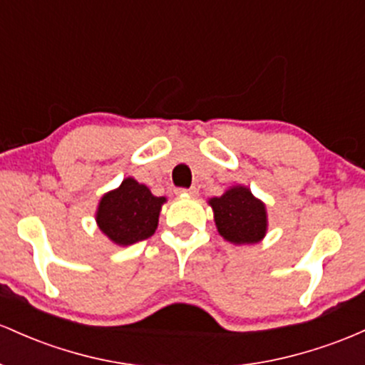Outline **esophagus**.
<instances>
[{
	"label": "esophagus",
	"instance_id": "1",
	"mask_svg": "<svg viewBox=\"0 0 365 365\" xmlns=\"http://www.w3.org/2000/svg\"><path fill=\"white\" fill-rule=\"evenodd\" d=\"M198 191H196V187H190V190H184V187H179V190H175V195H191L195 196Z\"/></svg>",
	"mask_w": 365,
	"mask_h": 365
}]
</instances>
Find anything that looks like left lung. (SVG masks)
Wrapping results in <instances>:
<instances>
[{
  "label": "left lung",
  "instance_id": "left-lung-1",
  "mask_svg": "<svg viewBox=\"0 0 365 365\" xmlns=\"http://www.w3.org/2000/svg\"><path fill=\"white\" fill-rule=\"evenodd\" d=\"M219 235L229 243H259L267 232V210L245 186H232L222 196L208 200Z\"/></svg>",
  "mask_w": 365,
  "mask_h": 365
}]
</instances>
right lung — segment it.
I'll return each mask as SVG.
<instances>
[{"label":"right lung","mask_w":365,"mask_h":365,"mask_svg":"<svg viewBox=\"0 0 365 365\" xmlns=\"http://www.w3.org/2000/svg\"><path fill=\"white\" fill-rule=\"evenodd\" d=\"M163 196L151 195L145 184L128 178L117 190L101 196L96 222L105 236L118 247H128L146 240L158 226Z\"/></svg>","instance_id":"add662e5"}]
</instances>
